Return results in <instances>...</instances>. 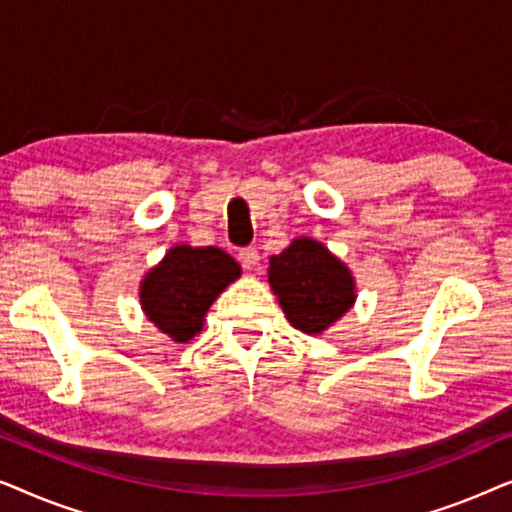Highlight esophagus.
<instances>
[{"label":"esophagus","mask_w":512,"mask_h":512,"mask_svg":"<svg viewBox=\"0 0 512 512\" xmlns=\"http://www.w3.org/2000/svg\"><path fill=\"white\" fill-rule=\"evenodd\" d=\"M237 256H240V263L247 270L256 268V265H261V254H258L256 247H244V249H240V254H237Z\"/></svg>","instance_id":"1"}]
</instances>
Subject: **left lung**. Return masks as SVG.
Returning <instances> with one entry per match:
<instances>
[{
  "label": "left lung",
  "instance_id": "8db88e82",
  "mask_svg": "<svg viewBox=\"0 0 512 512\" xmlns=\"http://www.w3.org/2000/svg\"><path fill=\"white\" fill-rule=\"evenodd\" d=\"M270 286L286 319L303 333H321L354 303V279L324 244L303 237L270 258Z\"/></svg>",
  "mask_w": 512,
  "mask_h": 512
}]
</instances>
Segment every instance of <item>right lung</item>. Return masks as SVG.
I'll return each instance as SVG.
<instances>
[{
	"mask_svg": "<svg viewBox=\"0 0 512 512\" xmlns=\"http://www.w3.org/2000/svg\"><path fill=\"white\" fill-rule=\"evenodd\" d=\"M240 277V265L216 247L170 249L142 282V307L160 331L186 342L202 328L216 296Z\"/></svg>",
	"mask_w": 512,
	"mask_h": 512,
	"instance_id": "obj_1",
	"label": "right lung"
}]
</instances>
